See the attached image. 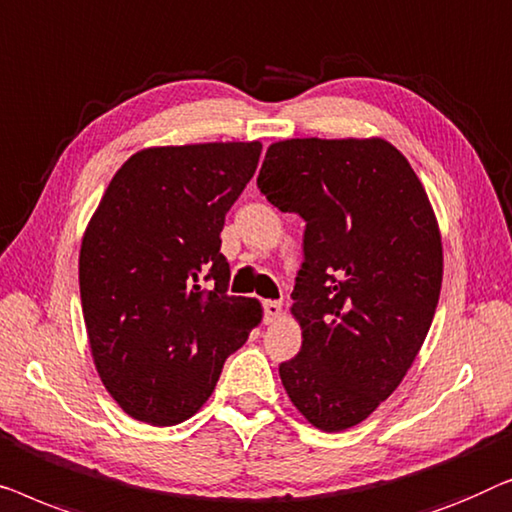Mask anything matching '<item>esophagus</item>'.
Returning <instances> with one entry per match:
<instances>
[{
	"label": "esophagus",
	"mask_w": 512,
	"mask_h": 512,
	"mask_svg": "<svg viewBox=\"0 0 512 512\" xmlns=\"http://www.w3.org/2000/svg\"><path fill=\"white\" fill-rule=\"evenodd\" d=\"M264 308V322H273L276 318H280V313H283V304L280 301H264L262 304Z\"/></svg>",
	"instance_id": "esophagus-1"
}]
</instances>
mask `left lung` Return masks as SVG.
Wrapping results in <instances>:
<instances>
[{
	"mask_svg": "<svg viewBox=\"0 0 512 512\" xmlns=\"http://www.w3.org/2000/svg\"><path fill=\"white\" fill-rule=\"evenodd\" d=\"M257 185L306 222L292 292L304 341L280 380L313 427L350 429L397 390L434 320L443 248L427 192L383 139L278 141Z\"/></svg>",
	"mask_w": 512,
	"mask_h": 512,
	"instance_id": "left-lung-1",
	"label": "left lung"
}]
</instances>
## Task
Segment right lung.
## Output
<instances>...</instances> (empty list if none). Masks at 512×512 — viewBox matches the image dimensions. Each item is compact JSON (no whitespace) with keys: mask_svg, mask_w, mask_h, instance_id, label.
Instances as JSON below:
<instances>
[{"mask_svg":"<svg viewBox=\"0 0 512 512\" xmlns=\"http://www.w3.org/2000/svg\"><path fill=\"white\" fill-rule=\"evenodd\" d=\"M262 143L148 148L129 157L85 229L78 283L99 378L134 420L169 427L204 406L262 320L232 297L225 215Z\"/></svg>","mask_w":512,"mask_h":512,"instance_id":"right-lung-1","label":"right lung"}]
</instances>
